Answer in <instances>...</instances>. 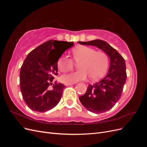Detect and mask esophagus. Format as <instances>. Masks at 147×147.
Returning <instances> with one entry per match:
<instances>
[{
	"instance_id": "1",
	"label": "esophagus",
	"mask_w": 147,
	"mask_h": 147,
	"mask_svg": "<svg viewBox=\"0 0 147 147\" xmlns=\"http://www.w3.org/2000/svg\"><path fill=\"white\" fill-rule=\"evenodd\" d=\"M75 83H66L65 84V86H70V85H72V84H74Z\"/></svg>"
}]
</instances>
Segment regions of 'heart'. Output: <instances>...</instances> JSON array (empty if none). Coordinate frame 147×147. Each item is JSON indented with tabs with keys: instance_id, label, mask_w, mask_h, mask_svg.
<instances>
[{
	"instance_id": "b5f03b06",
	"label": "heart",
	"mask_w": 147,
	"mask_h": 147,
	"mask_svg": "<svg viewBox=\"0 0 147 147\" xmlns=\"http://www.w3.org/2000/svg\"><path fill=\"white\" fill-rule=\"evenodd\" d=\"M73 59L79 64V70L62 75L61 81L65 83H75L84 80L89 76L92 80H97L106 73L109 66V57L102 51L85 46H80L73 51ZM57 67L62 72H67L74 67V61L66 55L61 56L57 61Z\"/></svg>"
}]
</instances>
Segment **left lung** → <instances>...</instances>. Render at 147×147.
Listing matches in <instances>:
<instances>
[{
    "label": "left lung",
    "instance_id": "left-lung-1",
    "mask_svg": "<svg viewBox=\"0 0 147 147\" xmlns=\"http://www.w3.org/2000/svg\"><path fill=\"white\" fill-rule=\"evenodd\" d=\"M78 43L95 46L110 57V64L106 76L99 82L90 84L85 94L79 97L82 104L90 112L104 113L112 109L121 97L126 81L125 61L115 49L104 40L97 39Z\"/></svg>",
    "mask_w": 147,
    "mask_h": 147
}]
</instances>
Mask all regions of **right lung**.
<instances>
[{
    "mask_svg": "<svg viewBox=\"0 0 147 147\" xmlns=\"http://www.w3.org/2000/svg\"><path fill=\"white\" fill-rule=\"evenodd\" d=\"M55 45L63 49L57 52ZM74 42L50 40L30 52L22 65L20 84L22 96L29 107L38 112H45L59 103L65 86L53 84L57 75V61Z\"/></svg>",
    "mask_w": 147,
    "mask_h": 147,
    "instance_id": "obj_1",
    "label": "right lung"
}]
</instances>
